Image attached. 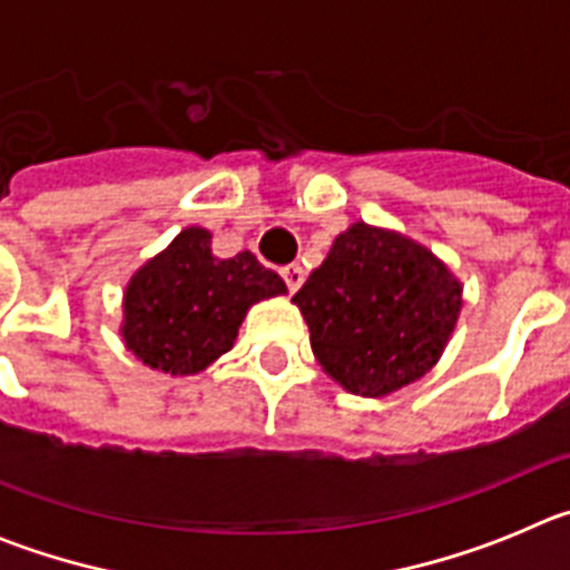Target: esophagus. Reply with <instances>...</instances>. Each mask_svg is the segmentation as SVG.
I'll return each mask as SVG.
<instances>
[{
    "instance_id": "34e87169",
    "label": "esophagus",
    "mask_w": 570,
    "mask_h": 570,
    "mask_svg": "<svg viewBox=\"0 0 570 570\" xmlns=\"http://www.w3.org/2000/svg\"><path fill=\"white\" fill-rule=\"evenodd\" d=\"M282 279H285V285H288V291L291 294H294V291H299V285L302 282H305V268H302V265H285V268H282Z\"/></svg>"
}]
</instances>
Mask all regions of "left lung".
<instances>
[{
    "mask_svg": "<svg viewBox=\"0 0 570 570\" xmlns=\"http://www.w3.org/2000/svg\"><path fill=\"white\" fill-rule=\"evenodd\" d=\"M316 362L347 394L387 396L440 362L462 282L425 245L354 223L294 294Z\"/></svg>",
    "mask_w": 570,
    "mask_h": 570,
    "instance_id": "left-lung-1",
    "label": "left lung"
}]
</instances>
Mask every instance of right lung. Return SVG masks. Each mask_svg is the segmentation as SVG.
Listing matches in <instances>:
<instances>
[{
	"label": "right lung",
	"mask_w": 570,
	"mask_h": 570,
	"mask_svg": "<svg viewBox=\"0 0 570 570\" xmlns=\"http://www.w3.org/2000/svg\"><path fill=\"white\" fill-rule=\"evenodd\" d=\"M210 239V230L190 225L125 288V347L154 371L199 374L234 347L250 305L288 294L282 276L250 250L219 259Z\"/></svg>",
	"instance_id": "add662e5"
}]
</instances>
